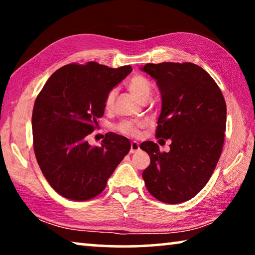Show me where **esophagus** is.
Wrapping results in <instances>:
<instances>
[{
	"instance_id": "esophagus-1",
	"label": "esophagus",
	"mask_w": 255,
	"mask_h": 255,
	"mask_svg": "<svg viewBox=\"0 0 255 255\" xmlns=\"http://www.w3.org/2000/svg\"><path fill=\"white\" fill-rule=\"evenodd\" d=\"M140 148H139V143H138V141H131V144H130V153H137L138 150H139Z\"/></svg>"
}]
</instances>
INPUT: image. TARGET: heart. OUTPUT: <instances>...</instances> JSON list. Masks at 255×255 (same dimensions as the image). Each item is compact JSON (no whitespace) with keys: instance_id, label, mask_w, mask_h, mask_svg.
<instances>
[{"instance_id":"heart-1","label":"heart","mask_w":255,"mask_h":255,"mask_svg":"<svg viewBox=\"0 0 255 255\" xmlns=\"http://www.w3.org/2000/svg\"><path fill=\"white\" fill-rule=\"evenodd\" d=\"M128 89L133 96L137 99H139L140 101H143L144 99L149 98L150 91H152V86H150L149 81L145 79L144 76L136 75L130 79L128 82ZM116 98V90H111V91L107 94L105 105L106 108L110 109V108L114 106ZM143 127V123L139 122H131V120H125V122L120 123L117 129L120 131L125 133V135L128 136H136L138 135V131H139V128Z\"/></svg>"}]
</instances>
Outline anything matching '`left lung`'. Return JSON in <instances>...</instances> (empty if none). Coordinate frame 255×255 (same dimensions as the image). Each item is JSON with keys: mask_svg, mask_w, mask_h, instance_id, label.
<instances>
[{"mask_svg": "<svg viewBox=\"0 0 255 255\" xmlns=\"http://www.w3.org/2000/svg\"><path fill=\"white\" fill-rule=\"evenodd\" d=\"M140 70L156 81L161 92L156 137L171 139L167 153L153 141L140 144L150 157L143 179L157 200L180 204L205 187L221 157L225 99L213 77L196 64H146Z\"/></svg>", "mask_w": 255, "mask_h": 255, "instance_id": "obj_1", "label": "left lung"}]
</instances>
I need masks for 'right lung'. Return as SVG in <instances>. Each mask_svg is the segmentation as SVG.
Here are the masks:
<instances>
[{
    "label": "right lung",
    "mask_w": 255,
    "mask_h": 255,
    "mask_svg": "<svg viewBox=\"0 0 255 255\" xmlns=\"http://www.w3.org/2000/svg\"><path fill=\"white\" fill-rule=\"evenodd\" d=\"M132 68L96 62L68 64L56 71L38 94L32 111L33 149L42 174L67 199H92L130 149L128 138L108 132L100 147L86 136L105 114L107 94Z\"/></svg>",
    "instance_id": "add662e5"
}]
</instances>
